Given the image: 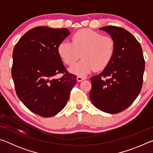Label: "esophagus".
<instances>
[{"label":"esophagus","mask_w":153,"mask_h":153,"mask_svg":"<svg viewBox=\"0 0 153 153\" xmlns=\"http://www.w3.org/2000/svg\"><path fill=\"white\" fill-rule=\"evenodd\" d=\"M85 79H86V77H83V76H77V82H81L82 81V80H84Z\"/></svg>","instance_id":"esophagus-1"}]
</instances>
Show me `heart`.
<instances>
[{"mask_svg":"<svg viewBox=\"0 0 153 153\" xmlns=\"http://www.w3.org/2000/svg\"><path fill=\"white\" fill-rule=\"evenodd\" d=\"M115 48V42L111 36L84 29L72 35L71 42L63 41L59 44L57 53L61 60L68 65H73L82 56L83 59L72 65L69 71L84 76L94 69L97 71L105 69L113 60Z\"/></svg>","mask_w":153,"mask_h":153,"instance_id":"1","label":"heart"}]
</instances>
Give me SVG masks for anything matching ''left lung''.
<instances>
[{
    "label": "left lung",
    "instance_id": "1",
    "mask_svg": "<svg viewBox=\"0 0 153 153\" xmlns=\"http://www.w3.org/2000/svg\"><path fill=\"white\" fill-rule=\"evenodd\" d=\"M115 42V53L110 64L97 76H92L89 97L95 107L115 114L129 107L139 95L142 86L145 62L138 41L122 27L99 28ZM107 76L108 79H104Z\"/></svg>",
    "mask_w": 153,
    "mask_h": 153
}]
</instances>
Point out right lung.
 <instances>
[{
  "label": "right lung",
  "mask_w": 153,
  "mask_h": 153,
  "mask_svg": "<svg viewBox=\"0 0 153 153\" xmlns=\"http://www.w3.org/2000/svg\"><path fill=\"white\" fill-rule=\"evenodd\" d=\"M70 34L66 28H33L15 45L13 52L12 77L17 97L37 115L50 117L63 109L76 84L57 53L59 44ZM63 73L56 79L54 76Z\"/></svg>",
  "instance_id": "right-lung-1"
}]
</instances>
